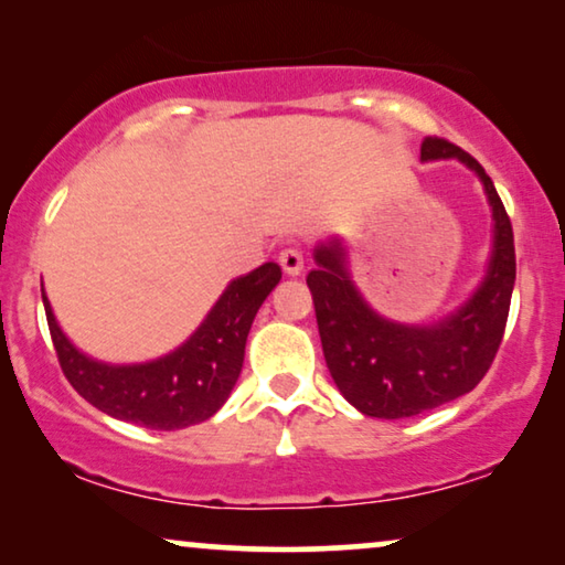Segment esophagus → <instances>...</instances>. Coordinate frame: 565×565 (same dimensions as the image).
Instances as JSON below:
<instances>
[{
    "label": "esophagus",
    "mask_w": 565,
    "mask_h": 565,
    "mask_svg": "<svg viewBox=\"0 0 565 565\" xmlns=\"http://www.w3.org/2000/svg\"><path fill=\"white\" fill-rule=\"evenodd\" d=\"M278 263H281L284 274L299 276V274H302V268H305V255H302V250H299V247H287V250L278 253Z\"/></svg>",
    "instance_id": "1"
}]
</instances>
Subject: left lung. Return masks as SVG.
<instances>
[{
  "label": "left lung",
  "instance_id": "left-lung-1",
  "mask_svg": "<svg viewBox=\"0 0 565 565\" xmlns=\"http://www.w3.org/2000/svg\"><path fill=\"white\" fill-rule=\"evenodd\" d=\"M420 160H460L483 183L493 247L478 289L447 318L405 326L364 302L338 239L315 247L318 268L307 274L330 377L353 408L372 418L418 416L470 393L493 364L514 291V232L493 180L476 157L439 137L424 139Z\"/></svg>",
  "mask_w": 565,
  "mask_h": 565
}]
</instances>
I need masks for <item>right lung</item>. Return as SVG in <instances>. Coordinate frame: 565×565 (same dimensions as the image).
<instances>
[{
	"instance_id": "right-lung-1",
	"label": "right lung",
	"mask_w": 565,
	"mask_h": 565,
	"mask_svg": "<svg viewBox=\"0 0 565 565\" xmlns=\"http://www.w3.org/2000/svg\"><path fill=\"white\" fill-rule=\"evenodd\" d=\"M278 281L281 268L276 263H263L230 281L183 345L141 364H105L82 353L58 328L43 284L41 295L51 341L72 387L113 418L157 431H175L212 418L227 403L243 370L255 312Z\"/></svg>"
}]
</instances>
